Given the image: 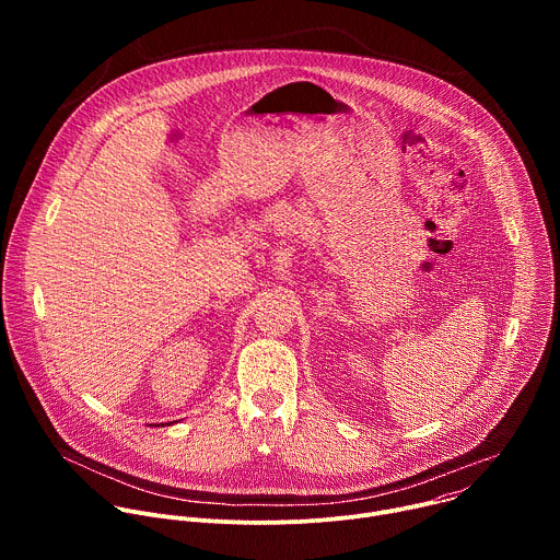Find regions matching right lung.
<instances>
[{
	"label": "right lung",
	"instance_id": "right-lung-1",
	"mask_svg": "<svg viewBox=\"0 0 560 560\" xmlns=\"http://www.w3.org/2000/svg\"><path fill=\"white\" fill-rule=\"evenodd\" d=\"M162 425H164V423H162ZM168 425H171V423H168Z\"/></svg>",
	"mask_w": 560,
	"mask_h": 560
}]
</instances>
